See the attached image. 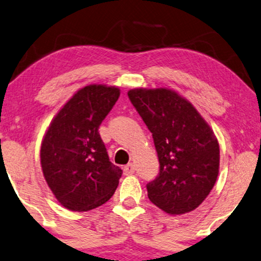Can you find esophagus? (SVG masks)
Wrapping results in <instances>:
<instances>
[{"label":"esophagus","mask_w":261,"mask_h":261,"mask_svg":"<svg viewBox=\"0 0 261 261\" xmlns=\"http://www.w3.org/2000/svg\"><path fill=\"white\" fill-rule=\"evenodd\" d=\"M135 171H136V168H135V166L133 165V163H128V165H126V166L124 167V174L125 175L134 174Z\"/></svg>","instance_id":"esophagus-1"}]
</instances>
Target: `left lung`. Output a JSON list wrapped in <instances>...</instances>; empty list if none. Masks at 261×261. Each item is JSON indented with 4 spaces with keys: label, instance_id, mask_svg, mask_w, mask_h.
Returning a JSON list of instances; mask_svg holds the SVG:
<instances>
[{
    "label": "left lung",
    "instance_id": "obj_1",
    "mask_svg": "<svg viewBox=\"0 0 261 261\" xmlns=\"http://www.w3.org/2000/svg\"><path fill=\"white\" fill-rule=\"evenodd\" d=\"M128 99L152 134L160 173L147 185L152 204L169 215L193 211L220 172L214 131L189 100L167 88H134Z\"/></svg>",
    "mask_w": 261,
    "mask_h": 261
}]
</instances>
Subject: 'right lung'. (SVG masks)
Wrapping results in <instances>:
<instances>
[{
    "label": "right lung",
    "instance_id": "right-lung-1",
    "mask_svg": "<svg viewBox=\"0 0 261 261\" xmlns=\"http://www.w3.org/2000/svg\"><path fill=\"white\" fill-rule=\"evenodd\" d=\"M120 95L118 87L79 89L52 119L40 147L44 178L60 203L71 211L105 204L123 171L110 161L99 126Z\"/></svg>",
    "mask_w": 261,
    "mask_h": 261
}]
</instances>
